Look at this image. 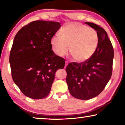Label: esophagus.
I'll list each match as a JSON object with an SVG mask.
<instances>
[{"label":"esophagus","instance_id":"1","mask_svg":"<svg viewBox=\"0 0 125 125\" xmlns=\"http://www.w3.org/2000/svg\"><path fill=\"white\" fill-rule=\"evenodd\" d=\"M68 62H67V61H66V62H65V68H66V67L68 65Z\"/></svg>","mask_w":125,"mask_h":125}]
</instances>
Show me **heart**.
Wrapping results in <instances>:
<instances>
[{
  "mask_svg": "<svg viewBox=\"0 0 125 125\" xmlns=\"http://www.w3.org/2000/svg\"><path fill=\"white\" fill-rule=\"evenodd\" d=\"M61 37L54 36L51 40L53 51L62 57L69 51L76 61L82 62L94 55L99 45V36L94 29L78 22L67 24L61 29Z\"/></svg>",
  "mask_w": 125,
  "mask_h": 125,
  "instance_id": "b5f03b06",
  "label": "heart"
}]
</instances>
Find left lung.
Wrapping results in <instances>:
<instances>
[{
	"mask_svg": "<svg viewBox=\"0 0 125 125\" xmlns=\"http://www.w3.org/2000/svg\"><path fill=\"white\" fill-rule=\"evenodd\" d=\"M97 31L99 45L94 55L82 63H70L66 67V81L70 94L75 98L89 100L104 89L113 72L114 49L103 27L85 22Z\"/></svg>",
	"mask_w": 125,
	"mask_h": 125,
	"instance_id": "8db88e82",
	"label": "left lung"
}]
</instances>
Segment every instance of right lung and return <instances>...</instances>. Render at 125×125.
<instances>
[{"label":"right lung","mask_w":125,"mask_h":125,"mask_svg":"<svg viewBox=\"0 0 125 125\" xmlns=\"http://www.w3.org/2000/svg\"><path fill=\"white\" fill-rule=\"evenodd\" d=\"M60 27L58 22L34 21L22 27L14 37L9 57L12 78L29 98L48 96L55 73L64 67L65 60L54 54L51 43Z\"/></svg>","instance_id":"add662e5"}]
</instances>
